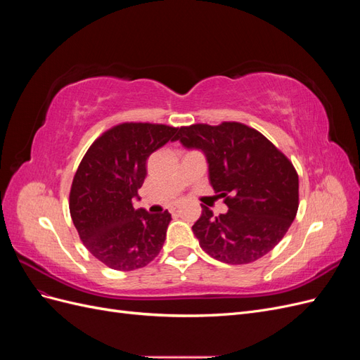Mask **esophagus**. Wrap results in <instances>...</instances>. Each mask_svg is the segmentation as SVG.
<instances>
[{
    "instance_id": "1",
    "label": "esophagus",
    "mask_w": 360,
    "mask_h": 360,
    "mask_svg": "<svg viewBox=\"0 0 360 360\" xmlns=\"http://www.w3.org/2000/svg\"><path fill=\"white\" fill-rule=\"evenodd\" d=\"M177 212V207H172V209H171V213H176Z\"/></svg>"
}]
</instances>
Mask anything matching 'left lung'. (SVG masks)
Returning a JSON list of instances; mask_svg holds the SVG:
<instances>
[{
    "instance_id": "8db88e82",
    "label": "left lung",
    "mask_w": 360,
    "mask_h": 360,
    "mask_svg": "<svg viewBox=\"0 0 360 360\" xmlns=\"http://www.w3.org/2000/svg\"><path fill=\"white\" fill-rule=\"evenodd\" d=\"M177 139L204 151L210 184L228 205L219 216L201 205L192 230L202 250L226 264H248L270 252L299 209V176L291 160L238 122L181 126Z\"/></svg>"
}]
</instances>
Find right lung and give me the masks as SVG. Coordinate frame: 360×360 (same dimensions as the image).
Instances as JSON below:
<instances>
[{
  "label": "right lung",
  "mask_w": 360,
  "mask_h": 360,
  "mask_svg": "<svg viewBox=\"0 0 360 360\" xmlns=\"http://www.w3.org/2000/svg\"><path fill=\"white\" fill-rule=\"evenodd\" d=\"M177 132L168 124L120 123L94 141L75 172L73 225L84 246L110 269H141L160 252L171 214L135 209L132 200L146 180L147 159Z\"/></svg>",
  "instance_id": "1"
}]
</instances>
